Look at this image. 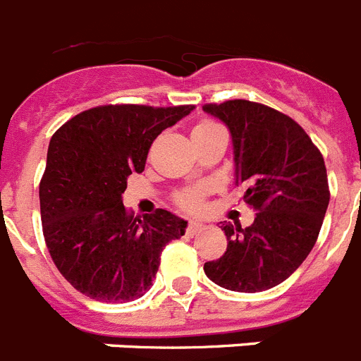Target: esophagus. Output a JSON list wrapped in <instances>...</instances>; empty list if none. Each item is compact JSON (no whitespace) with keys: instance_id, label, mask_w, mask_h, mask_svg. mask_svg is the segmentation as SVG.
Segmentation results:
<instances>
[{"instance_id":"obj_1","label":"esophagus","mask_w":361,"mask_h":361,"mask_svg":"<svg viewBox=\"0 0 361 361\" xmlns=\"http://www.w3.org/2000/svg\"><path fill=\"white\" fill-rule=\"evenodd\" d=\"M204 228L202 222H199V220H190V224H188V235H195V233H199L200 229Z\"/></svg>"}]
</instances>
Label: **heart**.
Here are the masks:
<instances>
[{"label": "heart", "instance_id": "obj_1", "mask_svg": "<svg viewBox=\"0 0 361 361\" xmlns=\"http://www.w3.org/2000/svg\"><path fill=\"white\" fill-rule=\"evenodd\" d=\"M215 128H220V126L216 123H213V121H200L195 128H193V133L209 132V130H215ZM204 191H206V188H204V186L190 188V190L183 191V193H178L177 199H175V200H177V204L180 206V208L193 209L200 204V199H202Z\"/></svg>", "mask_w": 361, "mask_h": 361}]
</instances>
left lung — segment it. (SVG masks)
<instances>
[{
  "instance_id": "left-lung-1",
  "label": "left lung",
  "mask_w": 361,
  "mask_h": 361,
  "mask_svg": "<svg viewBox=\"0 0 361 361\" xmlns=\"http://www.w3.org/2000/svg\"><path fill=\"white\" fill-rule=\"evenodd\" d=\"M228 124L237 183L255 222L224 224L228 247L204 273L220 288L260 293L295 273L311 253L329 206V183L320 149L289 116L262 103L233 99L204 104Z\"/></svg>"
}]
</instances>
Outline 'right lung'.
<instances>
[{"label":"right lung","mask_w":361,"mask_h":361,"mask_svg":"<svg viewBox=\"0 0 361 361\" xmlns=\"http://www.w3.org/2000/svg\"><path fill=\"white\" fill-rule=\"evenodd\" d=\"M103 104L66 121L50 139L39 183L43 237L54 264L82 295L123 304L141 298L157 275L166 244L186 220L166 209L133 216L121 195L145 170L162 130L193 110Z\"/></svg>","instance_id":"right-lung-1"}]
</instances>
